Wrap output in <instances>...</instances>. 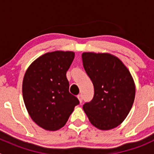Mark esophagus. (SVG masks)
Segmentation results:
<instances>
[{
	"label": "esophagus",
	"instance_id": "obj_1",
	"mask_svg": "<svg viewBox=\"0 0 154 154\" xmlns=\"http://www.w3.org/2000/svg\"><path fill=\"white\" fill-rule=\"evenodd\" d=\"M77 98H78V100H80V103H82V101H83V97H82V94H78V95H77Z\"/></svg>",
	"mask_w": 154,
	"mask_h": 154
}]
</instances>
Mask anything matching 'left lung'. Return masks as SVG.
I'll list each match as a JSON object with an SVG mask.
<instances>
[{"instance_id": "8db88e82", "label": "left lung", "mask_w": 154, "mask_h": 154, "mask_svg": "<svg viewBox=\"0 0 154 154\" xmlns=\"http://www.w3.org/2000/svg\"><path fill=\"white\" fill-rule=\"evenodd\" d=\"M83 64L94 88L92 100L83 109L91 124L108 130L125 121L133 104L136 87L129 70L110 54L85 52Z\"/></svg>"}]
</instances>
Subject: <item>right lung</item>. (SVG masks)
<instances>
[{"label": "right lung", "mask_w": 154, "mask_h": 154, "mask_svg": "<svg viewBox=\"0 0 154 154\" xmlns=\"http://www.w3.org/2000/svg\"><path fill=\"white\" fill-rule=\"evenodd\" d=\"M74 58L72 51L47 53L32 62L24 74V104L32 120L46 130L62 128L80 103L69 92L66 77Z\"/></svg>", "instance_id": "right-lung-1"}]
</instances>
